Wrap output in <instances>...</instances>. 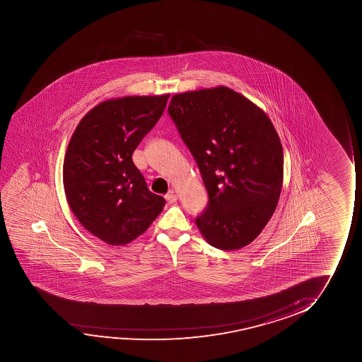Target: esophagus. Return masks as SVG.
<instances>
[{
  "mask_svg": "<svg viewBox=\"0 0 362 362\" xmlns=\"http://www.w3.org/2000/svg\"><path fill=\"white\" fill-rule=\"evenodd\" d=\"M165 199H167V202H168L169 204H173L178 200V195L172 190V192H169V193L165 195Z\"/></svg>",
  "mask_w": 362,
  "mask_h": 362,
  "instance_id": "1",
  "label": "esophagus"
}]
</instances>
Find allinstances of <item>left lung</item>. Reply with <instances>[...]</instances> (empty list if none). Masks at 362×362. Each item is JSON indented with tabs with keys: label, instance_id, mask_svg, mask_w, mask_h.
I'll return each mask as SVG.
<instances>
[{
	"label": "left lung",
	"instance_id": "1",
	"mask_svg": "<svg viewBox=\"0 0 362 362\" xmlns=\"http://www.w3.org/2000/svg\"><path fill=\"white\" fill-rule=\"evenodd\" d=\"M168 112L208 190V208L195 218L199 231L223 251L247 246L282 192L283 148L272 121L223 85L174 95Z\"/></svg>",
	"mask_w": 362,
	"mask_h": 362
}]
</instances>
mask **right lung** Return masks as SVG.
Listing matches in <instances>:
<instances>
[{
    "label": "right lung",
    "mask_w": 362,
    "mask_h": 362,
    "mask_svg": "<svg viewBox=\"0 0 362 362\" xmlns=\"http://www.w3.org/2000/svg\"><path fill=\"white\" fill-rule=\"evenodd\" d=\"M169 96L105 100L71 134L63 164L65 197L79 223L107 245L136 240L165 205L149 192L132 153L163 114Z\"/></svg>",
    "instance_id": "add662e5"
}]
</instances>
